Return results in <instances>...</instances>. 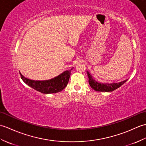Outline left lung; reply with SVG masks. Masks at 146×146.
Returning <instances> with one entry per match:
<instances>
[{"label": "left lung", "instance_id": "8db88e82", "mask_svg": "<svg viewBox=\"0 0 146 146\" xmlns=\"http://www.w3.org/2000/svg\"><path fill=\"white\" fill-rule=\"evenodd\" d=\"M87 75L88 77V82L91 87L97 92H112L117 88H119L123 83H125L127 80L121 82L119 83H101L95 81L92 76L90 75L88 71H87Z\"/></svg>", "mask_w": 146, "mask_h": 146}]
</instances>
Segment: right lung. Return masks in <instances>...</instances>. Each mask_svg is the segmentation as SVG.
I'll return each instance as SVG.
<instances>
[{"label": "right lung", "mask_w": 146, "mask_h": 146, "mask_svg": "<svg viewBox=\"0 0 146 146\" xmlns=\"http://www.w3.org/2000/svg\"><path fill=\"white\" fill-rule=\"evenodd\" d=\"M73 68H71L70 70L64 71L63 73H62L56 77H54V78L44 80V81L29 80L25 78L21 73H19V74L23 82L30 87L42 93V94H49L61 92L66 87L68 81H69L71 71L73 70Z\"/></svg>", "instance_id": "add662e5"}]
</instances>
